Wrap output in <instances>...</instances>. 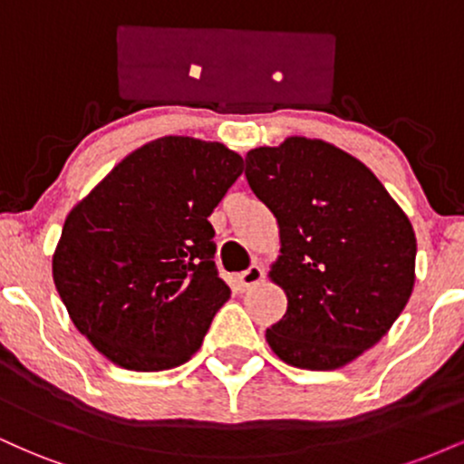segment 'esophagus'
<instances>
[{"label":"esophagus","mask_w":464,"mask_h":464,"mask_svg":"<svg viewBox=\"0 0 464 464\" xmlns=\"http://www.w3.org/2000/svg\"><path fill=\"white\" fill-rule=\"evenodd\" d=\"M264 279V270L259 268V266H250L248 270H244V273L237 275L236 284H237V290L244 292V290H250L255 284H259V281Z\"/></svg>","instance_id":"1"}]
</instances>
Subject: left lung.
Listing matches in <instances>:
<instances>
[{
    "label": "left lung",
    "instance_id": "obj_1",
    "mask_svg": "<svg viewBox=\"0 0 464 464\" xmlns=\"http://www.w3.org/2000/svg\"><path fill=\"white\" fill-rule=\"evenodd\" d=\"M244 174L279 225L270 279L287 310L266 329L270 349L299 369L349 364L380 343L412 295L408 216L364 163L321 140L255 148Z\"/></svg>",
    "mask_w": 464,
    "mask_h": 464
}]
</instances>
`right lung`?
Segmentation results:
<instances>
[{
	"mask_svg": "<svg viewBox=\"0 0 464 464\" xmlns=\"http://www.w3.org/2000/svg\"><path fill=\"white\" fill-rule=\"evenodd\" d=\"M244 169L218 141L161 137L69 211L52 275L69 318L130 371L188 362L231 290L207 218Z\"/></svg>",
	"mask_w": 464,
	"mask_h": 464,
	"instance_id": "1",
	"label": "right lung"
}]
</instances>
